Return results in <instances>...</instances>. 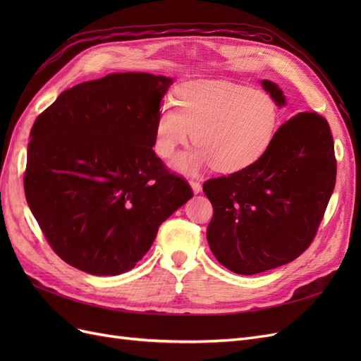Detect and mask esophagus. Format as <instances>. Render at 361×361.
<instances>
[{
    "mask_svg": "<svg viewBox=\"0 0 361 361\" xmlns=\"http://www.w3.org/2000/svg\"><path fill=\"white\" fill-rule=\"evenodd\" d=\"M190 187H191V190H192L194 194H199V192L202 191V185H200L199 182L191 180V182H190Z\"/></svg>",
    "mask_w": 361,
    "mask_h": 361,
    "instance_id": "esophagus-1",
    "label": "esophagus"
}]
</instances>
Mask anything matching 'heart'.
<instances>
[{
    "mask_svg": "<svg viewBox=\"0 0 361 361\" xmlns=\"http://www.w3.org/2000/svg\"><path fill=\"white\" fill-rule=\"evenodd\" d=\"M174 110L162 105L154 123V149L169 159L188 143L194 150L173 161V169L195 174L212 166L238 173L256 164L276 137L280 111L262 92L231 81H192L174 96Z\"/></svg>",
    "mask_w": 361,
    "mask_h": 361,
    "instance_id": "heart-1",
    "label": "heart"
}]
</instances>
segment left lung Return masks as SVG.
<instances>
[{
	"instance_id": "obj_1",
	"label": "left lung",
	"mask_w": 361,
	"mask_h": 361,
	"mask_svg": "<svg viewBox=\"0 0 361 361\" xmlns=\"http://www.w3.org/2000/svg\"><path fill=\"white\" fill-rule=\"evenodd\" d=\"M277 106L280 87L262 80ZM336 185L333 135L316 113H298L276 133L253 166L206 180L214 207L207 244L223 267L241 276L286 265L310 245Z\"/></svg>"
}]
</instances>
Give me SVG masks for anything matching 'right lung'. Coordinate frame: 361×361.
<instances>
[{"label": "right lung", "mask_w": 361, "mask_h": 361, "mask_svg": "<svg viewBox=\"0 0 361 361\" xmlns=\"http://www.w3.org/2000/svg\"><path fill=\"white\" fill-rule=\"evenodd\" d=\"M170 76L110 73L64 90L32 125L25 197L69 265L93 276L134 268L158 227L192 197L154 152Z\"/></svg>", "instance_id": "right-lung-1"}]
</instances>
